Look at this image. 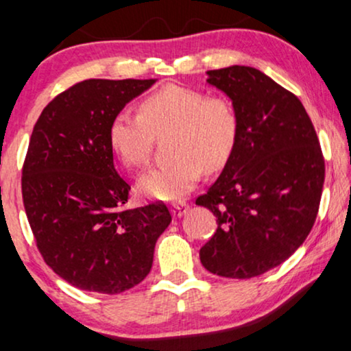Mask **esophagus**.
I'll list each match as a JSON object with an SVG mask.
<instances>
[{
	"mask_svg": "<svg viewBox=\"0 0 351 351\" xmlns=\"http://www.w3.org/2000/svg\"><path fill=\"white\" fill-rule=\"evenodd\" d=\"M188 209H189L188 202H183V201L175 202V204H171V214H173V217H181V216H184V214L188 213Z\"/></svg>",
	"mask_w": 351,
	"mask_h": 351,
	"instance_id": "34e87169",
	"label": "esophagus"
}]
</instances>
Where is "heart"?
Here are the masks:
<instances>
[{"mask_svg":"<svg viewBox=\"0 0 351 351\" xmlns=\"http://www.w3.org/2000/svg\"><path fill=\"white\" fill-rule=\"evenodd\" d=\"M138 114L119 111L109 124V143L129 170L150 160L155 137L168 135L170 162L152 168L138 180L143 196L175 201L194 189L202 170L216 171L230 158L240 134L237 108L222 95L199 88L165 84L137 104Z\"/></svg>","mask_w":351,"mask_h":351,"instance_id":"b5f03b06","label":"heart"}]
</instances>
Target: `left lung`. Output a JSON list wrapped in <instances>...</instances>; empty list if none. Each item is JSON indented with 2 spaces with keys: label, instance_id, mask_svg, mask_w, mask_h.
Masks as SVG:
<instances>
[{
  "label": "left lung",
  "instance_id": "1",
  "mask_svg": "<svg viewBox=\"0 0 351 351\" xmlns=\"http://www.w3.org/2000/svg\"><path fill=\"white\" fill-rule=\"evenodd\" d=\"M237 108L240 134L216 183L196 199L217 217L202 267L248 280L280 267L304 243L322 196L325 162L296 95L252 66L209 70Z\"/></svg>",
  "mask_w": 351,
  "mask_h": 351
}]
</instances>
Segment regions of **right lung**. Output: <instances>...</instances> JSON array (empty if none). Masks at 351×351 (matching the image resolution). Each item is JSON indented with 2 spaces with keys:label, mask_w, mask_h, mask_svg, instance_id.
Wrapping results in <instances>:
<instances>
[{
  "label": "right lung",
  "mask_w": 351,
  "mask_h": 351,
  "mask_svg": "<svg viewBox=\"0 0 351 351\" xmlns=\"http://www.w3.org/2000/svg\"><path fill=\"white\" fill-rule=\"evenodd\" d=\"M150 80H84L50 101L23 165V201L42 258L75 288L119 294L150 273L171 214L163 202L125 209L109 124Z\"/></svg>",
  "instance_id": "1"
}]
</instances>
